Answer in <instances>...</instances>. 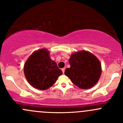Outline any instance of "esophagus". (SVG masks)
Listing matches in <instances>:
<instances>
[{
	"instance_id": "obj_1",
	"label": "esophagus",
	"mask_w": 123,
	"mask_h": 123,
	"mask_svg": "<svg viewBox=\"0 0 123 123\" xmlns=\"http://www.w3.org/2000/svg\"><path fill=\"white\" fill-rule=\"evenodd\" d=\"M65 68H62V71L63 74H64V72H65Z\"/></svg>"
}]
</instances>
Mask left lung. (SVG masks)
Segmentation results:
<instances>
[{
  "label": "left lung",
  "instance_id": "left-lung-1",
  "mask_svg": "<svg viewBox=\"0 0 123 123\" xmlns=\"http://www.w3.org/2000/svg\"><path fill=\"white\" fill-rule=\"evenodd\" d=\"M70 68L65 74L75 86L83 89L92 87L99 80L101 64L93 54L86 50L72 54L69 59Z\"/></svg>",
  "mask_w": 123,
  "mask_h": 123
}]
</instances>
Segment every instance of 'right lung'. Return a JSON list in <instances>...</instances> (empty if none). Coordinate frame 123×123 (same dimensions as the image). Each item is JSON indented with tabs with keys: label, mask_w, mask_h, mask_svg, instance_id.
I'll use <instances>...</instances> for the list:
<instances>
[{
	"label": "right lung",
	"mask_w": 123,
	"mask_h": 123,
	"mask_svg": "<svg viewBox=\"0 0 123 123\" xmlns=\"http://www.w3.org/2000/svg\"><path fill=\"white\" fill-rule=\"evenodd\" d=\"M26 79L30 85L39 90H46L62 74L56 63L52 60L46 48L35 51L30 56L24 67Z\"/></svg>",
	"instance_id": "right-lung-1"
}]
</instances>
